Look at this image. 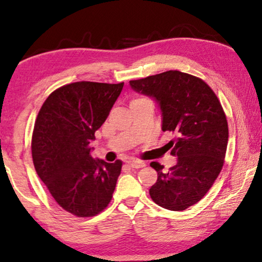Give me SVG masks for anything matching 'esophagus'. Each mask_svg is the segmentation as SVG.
Here are the masks:
<instances>
[{
	"label": "esophagus",
	"instance_id": "esophagus-1",
	"mask_svg": "<svg viewBox=\"0 0 262 262\" xmlns=\"http://www.w3.org/2000/svg\"><path fill=\"white\" fill-rule=\"evenodd\" d=\"M126 164L131 168H136V169H138V168H142V167L145 166V163L142 162V161H128Z\"/></svg>",
	"mask_w": 262,
	"mask_h": 262
}]
</instances>
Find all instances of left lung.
<instances>
[{
    "mask_svg": "<svg viewBox=\"0 0 262 262\" xmlns=\"http://www.w3.org/2000/svg\"><path fill=\"white\" fill-rule=\"evenodd\" d=\"M130 85L155 100L162 130L177 136L167 144L177 164L164 171L160 163H150L157 171L150 196L164 209L184 211L206 194L223 167L229 137L224 111L205 82L178 70L130 81Z\"/></svg>",
    "mask_w": 262,
    "mask_h": 262,
    "instance_id": "left-lung-1",
    "label": "left lung"
}]
</instances>
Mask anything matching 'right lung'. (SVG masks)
I'll use <instances>...</instances> for the list:
<instances>
[{"label": "right lung", "mask_w": 262, "mask_h": 262, "mask_svg": "<svg viewBox=\"0 0 262 262\" xmlns=\"http://www.w3.org/2000/svg\"><path fill=\"white\" fill-rule=\"evenodd\" d=\"M118 84L75 82L50 94L32 136V157L57 204L77 217H92L108 205L123 162L94 160L95 131L120 95Z\"/></svg>", "instance_id": "add662e5"}]
</instances>
